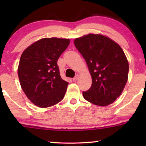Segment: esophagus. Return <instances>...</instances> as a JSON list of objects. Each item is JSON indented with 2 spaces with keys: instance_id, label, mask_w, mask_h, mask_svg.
Listing matches in <instances>:
<instances>
[{
  "instance_id": "obj_1",
  "label": "esophagus",
  "mask_w": 146,
  "mask_h": 146,
  "mask_svg": "<svg viewBox=\"0 0 146 146\" xmlns=\"http://www.w3.org/2000/svg\"><path fill=\"white\" fill-rule=\"evenodd\" d=\"M78 75L77 74V75L75 76V77L73 78V80L74 81H76L77 80H78Z\"/></svg>"
}]
</instances>
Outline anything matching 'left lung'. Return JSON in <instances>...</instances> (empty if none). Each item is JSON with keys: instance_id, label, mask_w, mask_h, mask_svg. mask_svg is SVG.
<instances>
[{"instance_id": "8db88e82", "label": "left lung", "mask_w": 146, "mask_h": 146, "mask_svg": "<svg viewBox=\"0 0 146 146\" xmlns=\"http://www.w3.org/2000/svg\"><path fill=\"white\" fill-rule=\"evenodd\" d=\"M74 42L92 79L90 88L82 92L84 99L100 106L111 104L121 95L127 81L129 64L122 48L102 35L89 34Z\"/></svg>"}]
</instances>
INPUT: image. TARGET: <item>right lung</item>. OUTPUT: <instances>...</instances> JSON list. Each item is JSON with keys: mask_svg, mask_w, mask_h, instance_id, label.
<instances>
[{"mask_svg": "<svg viewBox=\"0 0 146 146\" xmlns=\"http://www.w3.org/2000/svg\"><path fill=\"white\" fill-rule=\"evenodd\" d=\"M69 44V39L44 38L22 54L18 68L20 84L36 106H52L64 97L68 82L62 79L57 61Z\"/></svg>", "mask_w": 146, "mask_h": 146, "instance_id": "obj_1", "label": "right lung"}]
</instances>
